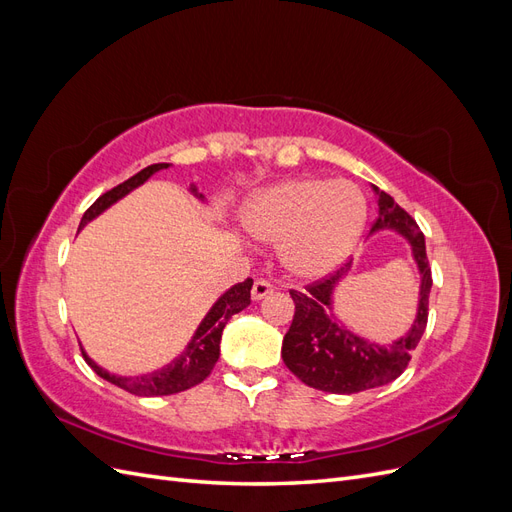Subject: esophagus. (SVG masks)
Listing matches in <instances>:
<instances>
[{
  "label": "esophagus",
  "mask_w": 512,
  "mask_h": 512,
  "mask_svg": "<svg viewBox=\"0 0 512 512\" xmlns=\"http://www.w3.org/2000/svg\"><path fill=\"white\" fill-rule=\"evenodd\" d=\"M271 292H273L271 282H267V280H256L254 286H252V299H254V301H260V299H265L267 294H271Z\"/></svg>",
  "instance_id": "obj_1"
}]
</instances>
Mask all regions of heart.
Returning a JSON list of instances; mask_svg holds the SVG:
<instances>
[{"label": "heart", "mask_w": 512, "mask_h": 512, "mask_svg": "<svg viewBox=\"0 0 512 512\" xmlns=\"http://www.w3.org/2000/svg\"><path fill=\"white\" fill-rule=\"evenodd\" d=\"M365 224L367 198L346 179H286L241 207L243 230L258 243L280 245L282 267L299 280H320L344 265Z\"/></svg>", "instance_id": "b5f03b06"}]
</instances>
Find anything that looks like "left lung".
I'll return each instance as SVG.
<instances>
[{
    "instance_id": "8db88e82",
    "label": "left lung",
    "mask_w": 512,
    "mask_h": 512,
    "mask_svg": "<svg viewBox=\"0 0 512 512\" xmlns=\"http://www.w3.org/2000/svg\"><path fill=\"white\" fill-rule=\"evenodd\" d=\"M374 188L378 196V220L371 232L395 230L412 245V258L421 273L418 309L410 331L389 346H380L348 331L333 312V292L348 273L350 262L327 280L305 286L303 292L290 290L294 316L284 335L282 359L286 367L312 389L337 395H352L389 384L404 374L412 350L421 342L427 327V307L431 292V269L425 250V237L410 213L395 200Z\"/></svg>"
}]
</instances>
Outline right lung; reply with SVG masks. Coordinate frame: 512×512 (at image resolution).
Wrapping results in <instances>:
<instances>
[{
    "instance_id": "add662e5",
    "label": "right lung",
    "mask_w": 512,
    "mask_h": 512,
    "mask_svg": "<svg viewBox=\"0 0 512 512\" xmlns=\"http://www.w3.org/2000/svg\"><path fill=\"white\" fill-rule=\"evenodd\" d=\"M170 164H151L147 168H143L141 173H136L134 177H130L128 181L119 183L117 188L108 190L106 194H102L94 205H91L83 220L79 224V228H83L85 224H89L102 211H106L111 205H115L117 200H121L126 194H130L132 190H136L138 185H143L151 175H156L158 170L168 168ZM192 194L203 200L205 196L198 194L196 185H192ZM252 280L247 277L245 282L235 284L232 288H228L222 297L213 303V307L207 312V316L203 318V322L198 324V329L194 333V337L190 339V344L185 346V350L177 356L175 361H170L168 365H164L162 369L151 371V374H143V376H119V374H111V371L102 369L98 363H94L87 356V352L83 350V356L87 365L96 371L100 378H104L106 382H111L119 389L128 391L132 395H141V397H158V395H173V393H181L188 391L192 386L203 382L211 369L215 367L220 359V339H222V331L226 327V322L239 314L241 309H245L250 305V290H252Z\"/></svg>"
}]
</instances>
